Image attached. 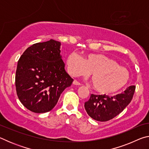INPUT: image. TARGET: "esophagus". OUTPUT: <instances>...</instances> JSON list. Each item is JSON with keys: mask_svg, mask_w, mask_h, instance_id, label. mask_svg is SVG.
<instances>
[{"mask_svg": "<svg viewBox=\"0 0 149 149\" xmlns=\"http://www.w3.org/2000/svg\"><path fill=\"white\" fill-rule=\"evenodd\" d=\"M73 84L75 85H81L79 82H78L77 80H74V81H73Z\"/></svg>", "mask_w": 149, "mask_h": 149, "instance_id": "34e87169", "label": "esophagus"}]
</instances>
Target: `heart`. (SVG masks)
I'll return each instance as SVG.
<instances>
[{
    "mask_svg": "<svg viewBox=\"0 0 149 149\" xmlns=\"http://www.w3.org/2000/svg\"><path fill=\"white\" fill-rule=\"evenodd\" d=\"M68 72L72 76H87L92 72L93 85L102 94H111L124 87L130 73L115 60L100 54H88L85 58L73 52L67 57Z\"/></svg>",
    "mask_w": 149,
    "mask_h": 149,
    "instance_id": "heart-1",
    "label": "heart"
}]
</instances>
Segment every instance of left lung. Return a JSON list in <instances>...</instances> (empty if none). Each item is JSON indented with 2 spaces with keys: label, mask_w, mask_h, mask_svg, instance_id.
I'll return each instance as SVG.
<instances>
[{
  "label": "left lung",
  "mask_w": 149,
  "mask_h": 149,
  "mask_svg": "<svg viewBox=\"0 0 149 149\" xmlns=\"http://www.w3.org/2000/svg\"><path fill=\"white\" fill-rule=\"evenodd\" d=\"M135 86L132 85L121 94L114 97L91 95L85 102V108L91 118L99 122H107L116 116L125 109L133 99Z\"/></svg>",
  "instance_id": "obj_1"
}]
</instances>
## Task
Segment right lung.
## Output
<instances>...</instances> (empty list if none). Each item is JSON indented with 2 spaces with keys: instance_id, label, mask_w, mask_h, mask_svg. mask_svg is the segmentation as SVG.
Returning a JSON list of instances; mask_svg holds the SVG:
<instances>
[{
  "instance_id": "1",
  "label": "right lung",
  "mask_w": 149,
  "mask_h": 149,
  "mask_svg": "<svg viewBox=\"0 0 149 149\" xmlns=\"http://www.w3.org/2000/svg\"><path fill=\"white\" fill-rule=\"evenodd\" d=\"M60 42L50 39L31 45L17 62L16 89L25 107L35 113L51 110L74 79L67 74Z\"/></svg>"
}]
</instances>
